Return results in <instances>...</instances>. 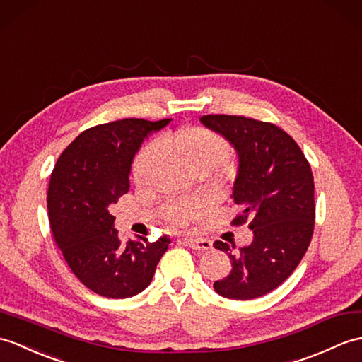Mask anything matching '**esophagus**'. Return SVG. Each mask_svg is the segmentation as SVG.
I'll return each instance as SVG.
<instances>
[{"label":"esophagus","mask_w":362,"mask_h":362,"mask_svg":"<svg viewBox=\"0 0 362 362\" xmlns=\"http://www.w3.org/2000/svg\"><path fill=\"white\" fill-rule=\"evenodd\" d=\"M183 243H187L188 247L194 248V250H199V251H205V250H209L213 247V242L208 240V239H183Z\"/></svg>","instance_id":"34e87169"}]
</instances>
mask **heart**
<instances>
[{"label": "heart", "mask_w": 362, "mask_h": 362, "mask_svg": "<svg viewBox=\"0 0 362 362\" xmlns=\"http://www.w3.org/2000/svg\"><path fill=\"white\" fill-rule=\"evenodd\" d=\"M160 146L170 149L191 170L211 168L226 160L230 146L221 134L205 126H189L174 134H166L158 143H148L143 146L132 163V179L137 185H145L153 177L160 158ZM208 204L204 197H191L174 200L166 204L162 216L168 225L185 226L204 213Z\"/></svg>", "instance_id": "1"}]
</instances>
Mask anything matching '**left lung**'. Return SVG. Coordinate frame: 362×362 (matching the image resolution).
I'll list each match as a JSON object with an SVG mask.
<instances>
[{
  "label": "left lung",
  "instance_id": "obj_1",
  "mask_svg": "<svg viewBox=\"0 0 362 362\" xmlns=\"http://www.w3.org/2000/svg\"><path fill=\"white\" fill-rule=\"evenodd\" d=\"M200 122L236 149L238 175L231 199L242 208L233 225L248 222L253 242L236 250L216 240L231 272L214 282L221 296L248 300L287 279L304 257L315 226L312 168L298 143L273 123L242 115H204Z\"/></svg>",
  "mask_w": 362,
  "mask_h": 362
}]
</instances>
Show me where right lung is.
Wrapping results in <instances>:
<instances>
[{"label":"right lung","mask_w":362,"mask_h":362,"mask_svg":"<svg viewBox=\"0 0 362 362\" xmlns=\"http://www.w3.org/2000/svg\"><path fill=\"white\" fill-rule=\"evenodd\" d=\"M171 119H123L89 128L58 157L47 189L50 230L72 273L100 296L139 295L170 239L122 242L109 206L129 191L134 156Z\"/></svg>","instance_id":"add662e5"}]
</instances>
